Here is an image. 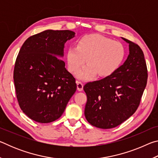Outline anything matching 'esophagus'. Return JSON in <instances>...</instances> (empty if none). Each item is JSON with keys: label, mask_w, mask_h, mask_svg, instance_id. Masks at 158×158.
Wrapping results in <instances>:
<instances>
[{"label": "esophagus", "mask_w": 158, "mask_h": 158, "mask_svg": "<svg viewBox=\"0 0 158 158\" xmlns=\"http://www.w3.org/2000/svg\"><path fill=\"white\" fill-rule=\"evenodd\" d=\"M77 90H79V91H81L83 90V88H84V85L80 81H77Z\"/></svg>", "instance_id": "34e87169"}]
</instances>
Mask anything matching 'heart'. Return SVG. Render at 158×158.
Here are the masks:
<instances>
[{"instance_id": "1", "label": "heart", "mask_w": 158, "mask_h": 158, "mask_svg": "<svg viewBox=\"0 0 158 158\" xmlns=\"http://www.w3.org/2000/svg\"><path fill=\"white\" fill-rule=\"evenodd\" d=\"M125 48L121 42L98 34L86 35L77 42V46L68 47L66 59L69 72L75 73L85 61L89 63L77 73L79 79L89 80L98 74L111 76L123 63Z\"/></svg>"}]
</instances>
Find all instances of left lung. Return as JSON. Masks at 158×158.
I'll return each instance as SVG.
<instances>
[{
	"label": "left lung",
	"mask_w": 158,
	"mask_h": 158,
	"mask_svg": "<svg viewBox=\"0 0 158 158\" xmlns=\"http://www.w3.org/2000/svg\"><path fill=\"white\" fill-rule=\"evenodd\" d=\"M121 38L129 44V55L124 63L112 75L84 86L87 95L85 118L102 129L116 127L133 115L148 79L142 50L134 42Z\"/></svg>",
	"instance_id": "obj_1"
}]
</instances>
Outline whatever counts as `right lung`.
<instances>
[{
  "label": "right lung",
  "mask_w": 158,
  "mask_h": 158,
  "mask_svg": "<svg viewBox=\"0 0 158 158\" xmlns=\"http://www.w3.org/2000/svg\"><path fill=\"white\" fill-rule=\"evenodd\" d=\"M72 31L46 30L26 40L14 69L16 94L20 108L33 121L47 123L62 116L77 90L75 79L60 59Z\"/></svg>",
  "instance_id": "1"
}]
</instances>
